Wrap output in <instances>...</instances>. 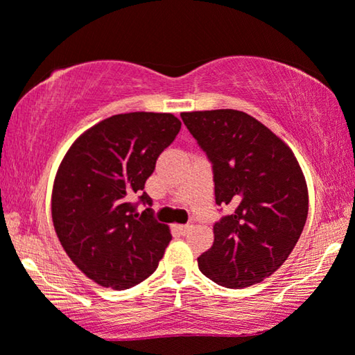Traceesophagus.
Masks as SVG:
<instances>
[{
    "label": "esophagus",
    "mask_w": 355,
    "mask_h": 355,
    "mask_svg": "<svg viewBox=\"0 0 355 355\" xmlns=\"http://www.w3.org/2000/svg\"><path fill=\"white\" fill-rule=\"evenodd\" d=\"M191 230H192L191 225H187V226H174V231L179 232V234H181V236H186Z\"/></svg>",
    "instance_id": "1"
}]
</instances>
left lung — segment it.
<instances>
[{"mask_svg":"<svg viewBox=\"0 0 355 355\" xmlns=\"http://www.w3.org/2000/svg\"><path fill=\"white\" fill-rule=\"evenodd\" d=\"M213 164L216 205L230 215L213 226L198 268L225 288H249L288 260L307 221L309 191L297 158L278 135L237 110L181 113Z\"/></svg>","mask_w":355,"mask_h":355,"instance_id":"8db88e82","label":"left lung"}]
</instances>
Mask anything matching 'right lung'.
I'll return each mask as SVG.
<instances>
[{
  "label": "right lung",
  "instance_id": "add662e5",
  "mask_svg": "<svg viewBox=\"0 0 355 355\" xmlns=\"http://www.w3.org/2000/svg\"><path fill=\"white\" fill-rule=\"evenodd\" d=\"M181 121L171 113L114 114L74 140L58 168L51 218L62 249L87 278L103 288L129 289L157 270L171 241L150 208L130 203L152 176L159 153Z\"/></svg>",
  "mask_w": 355,
  "mask_h": 355
}]
</instances>
